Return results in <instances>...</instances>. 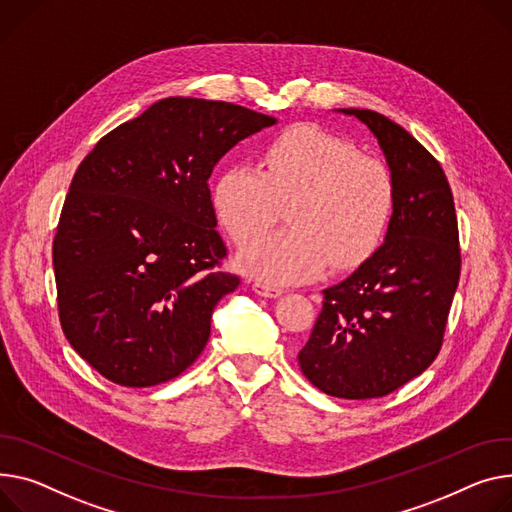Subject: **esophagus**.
Here are the masks:
<instances>
[{"mask_svg":"<svg viewBox=\"0 0 512 512\" xmlns=\"http://www.w3.org/2000/svg\"><path fill=\"white\" fill-rule=\"evenodd\" d=\"M253 292L259 294V296H263V298H278V296L284 294L282 288L269 286V284H263V282H255V284H253Z\"/></svg>","mask_w":512,"mask_h":512,"instance_id":"1","label":"esophagus"}]
</instances>
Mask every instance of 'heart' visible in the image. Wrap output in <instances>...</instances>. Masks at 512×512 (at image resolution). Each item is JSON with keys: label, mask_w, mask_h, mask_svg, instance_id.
<instances>
[{"label": "heart", "mask_w": 512, "mask_h": 512, "mask_svg": "<svg viewBox=\"0 0 512 512\" xmlns=\"http://www.w3.org/2000/svg\"><path fill=\"white\" fill-rule=\"evenodd\" d=\"M212 206L238 247L276 224L286 206L288 228L249 245L238 265L269 284H296L319 278L329 265L354 269L377 253L391 224L395 181L381 160L302 123L265 144L259 168H224Z\"/></svg>", "instance_id": "b5f03b06"}]
</instances>
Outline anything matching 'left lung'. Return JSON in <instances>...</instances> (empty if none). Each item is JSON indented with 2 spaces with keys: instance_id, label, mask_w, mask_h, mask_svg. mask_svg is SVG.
<instances>
[{
  "instance_id": "1",
  "label": "left lung",
  "mask_w": 512,
  "mask_h": 512,
  "mask_svg": "<svg viewBox=\"0 0 512 512\" xmlns=\"http://www.w3.org/2000/svg\"><path fill=\"white\" fill-rule=\"evenodd\" d=\"M339 113L379 140L395 208L377 253L323 290L298 364L331 397L372 399L412 381L438 356L461 274L459 228L445 170L412 133L368 109Z\"/></svg>"
}]
</instances>
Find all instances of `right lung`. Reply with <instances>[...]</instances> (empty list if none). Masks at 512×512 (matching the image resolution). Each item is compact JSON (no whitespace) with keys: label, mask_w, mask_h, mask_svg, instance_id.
Instances as JSON below:
<instances>
[{"label":"right lung","mask_w":512,"mask_h":512,"mask_svg":"<svg viewBox=\"0 0 512 512\" xmlns=\"http://www.w3.org/2000/svg\"><path fill=\"white\" fill-rule=\"evenodd\" d=\"M276 119L222 100L162 98L121 123L82 160L53 241L61 329L102 377L166 383L210 337L222 296L208 179L218 160Z\"/></svg>","instance_id":"1"}]
</instances>
